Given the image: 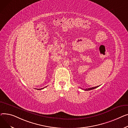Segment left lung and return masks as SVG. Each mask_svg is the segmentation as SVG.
Listing matches in <instances>:
<instances>
[{
  "mask_svg": "<svg viewBox=\"0 0 128 128\" xmlns=\"http://www.w3.org/2000/svg\"><path fill=\"white\" fill-rule=\"evenodd\" d=\"M99 86H96V87H92V88H88V89H84V90H85V91H88V90H92V89H95V88H97V87H98Z\"/></svg>",
  "mask_w": 128,
  "mask_h": 128,
  "instance_id": "obj_1",
  "label": "left lung"
}]
</instances>
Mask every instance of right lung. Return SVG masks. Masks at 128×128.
I'll return each mask as SVG.
<instances>
[{"label": "right lung", "mask_w": 128, "mask_h": 128, "mask_svg": "<svg viewBox=\"0 0 128 128\" xmlns=\"http://www.w3.org/2000/svg\"><path fill=\"white\" fill-rule=\"evenodd\" d=\"M45 87H44V88H45ZM43 88H41V89H38V90H39V89H40H40H43Z\"/></svg>", "instance_id": "obj_1"}]
</instances>
